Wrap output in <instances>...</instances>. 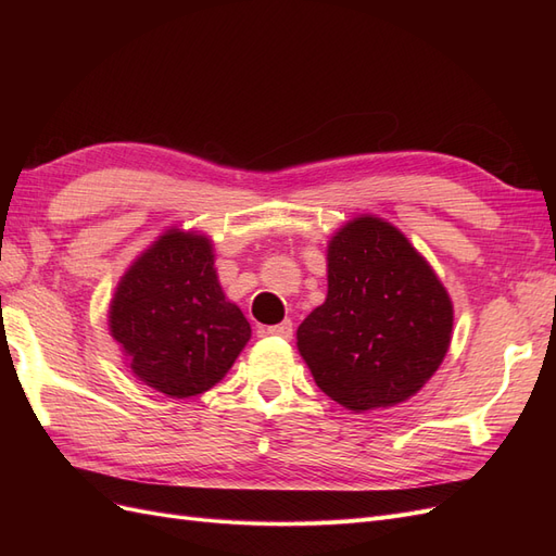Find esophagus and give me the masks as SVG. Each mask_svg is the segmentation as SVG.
Returning <instances> with one entry per match:
<instances>
[{
	"label": "esophagus",
	"mask_w": 556,
	"mask_h": 556,
	"mask_svg": "<svg viewBox=\"0 0 556 556\" xmlns=\"http://www.w3.org/2000/svg\"><path fill=\"white\" fill-rule=\"evenodd\" d=\"M262 333H266V336H274V339H285V341H290V339H292V333H294V329H292V319H285V323L274 325V327H264V329H262Z\"/></svg>",
	"instance_id": "34e87169"
}]
</instances>
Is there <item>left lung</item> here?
I'll use <instances>...</instances> for the list:
<instances>
[{
  "instance_id": "1",
  "label": "left lung",
  "mask_w": 556,
  "mask_h": 556,
  "mask_svg": "<svg viewBox=\"0 0 556 556\" xmlns=\"http://www.w3.org/2000/svg\"><path fill=\"white\" fill-rule=\"evenodd\" d=\"M327 299L296 329L319 390L343 408L396 406L439 371L452 301L427 260L390 223L362 215L327 248Z\"/></svg>"
}]
</instances>
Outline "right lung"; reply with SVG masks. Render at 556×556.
I'll list each match as a JSON object with an SVG mask.
<instances>
[{
    "instance_id": "add662e5",
    "label": "right lung",
    "mask_w": 556,
    "mask_h": 556,
    "mask_svg": "<svg viewBox=\"0 0 556 556\" xmlns=\"http://www.w3.org/2000/svg\"><path fill=\"white\" fill-rule=\"evenodd\" d=\"M109 329L131 374L153 390L188 399L211 390L250 341V325L227 301L211 239L169 229L121 278Z\"/></svg>"
}]
</instances>
